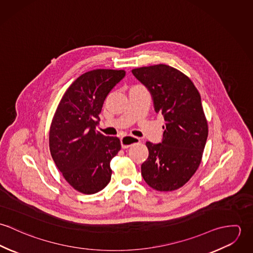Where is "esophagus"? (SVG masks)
Masks as SVG:
<instances>
[{
	"label": "esophagus",
	"instance_id": "obj_1",
	"mask_svg": "<svg viewBox=\"0 0 253 253\" xmlns=\"http://www.w3.org/2000/svg\"><path fill=\"white\" fill-rule=\"evenodd\" d=\"M139 142H140V139L138 137H135L132 135H126L121 138V144L124 149H126V148L130 147L131 145L136 144Z\"/></svg>",
	"mask_w": 253,
	"mask_h": 253
}]
</instances>
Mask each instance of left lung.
I'll return each instance as SVG.
<instances>
[{
    "label": "left lung",
    "mask_w": 253,
    "mask_h": 253,
    "mask_svg": "<svg viewBox=\"0 0 253 253\" xmlns=\"http://www.w3.org/2000/svg\"><path fill=\"white\" fill-rule=\"evenodd\" d=\"M131 72L148 88L156 113L166 121L162 143L146 142L149 156L141 165V174L157 191L176 190L197 171L208 139L200 92L185 74L169 65L140 67Z\"/></svg>",
    "instance_id": "obj_1"
}]
</instances>
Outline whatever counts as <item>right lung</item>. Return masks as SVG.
<instances>
[{
  "label": "right lung",
  "instance_id": "obj_1",
  "mask_svg": "<svg viewBox=\"0 0 253 253\" xmlns=\"http://www.w3.org/2000/svg\"><path fill=\"white\" fill-rule=\"evenodd\" d=\"M125 70L96 69L81 75L61 98L49 128L51 157L65 180L83 194H95L111 180L118 137L96 131L102 106Z\"/></svg>",
  "mask_w": 253,
  "mask_h": 253
}]
</instances>
